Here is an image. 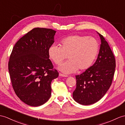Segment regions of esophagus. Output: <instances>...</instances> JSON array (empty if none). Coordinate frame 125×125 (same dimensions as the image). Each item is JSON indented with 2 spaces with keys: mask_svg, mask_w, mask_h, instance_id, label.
<instances>
[{
  "mask_svg": "<svg viewBox=\"0 0 125 125\" xmlns=\"http://www.w3.org/2000/svg\"><path fill=\"white\" fill-rule=\"evenodd\" d=\"M59 75L60 76H62V77H68V75L62 74V73H59Z\"/></svg>",
  "mask_w": 125,
  "mask_h": 125,
  "instance_id": "esophagus-1",
  "label": "esophagus"
}]
</instances>
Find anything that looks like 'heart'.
I'll list each match as a JSON object with an SVG mask.
<instances>
[{"label":"heart","mask_w":125,"mask_h":125,"mask_svg":"<svg viewBox=\"0 0 125 125\" xmlns=\"http://www.w3.org/2000/svg\"><path fill=\"white\" fill-rule=\"evenodd\" d=\"M99 44L92 37L74 34L66 36L60 43V47L51 45L48 55L53 63L59 65L68 56L69 60L60 64L58 69L65 74L85 71L92 65L98 54Z\"/></svg>","instance_id":"1"}]
</instances>
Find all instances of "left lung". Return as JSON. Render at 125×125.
<instances>
[{
    "mask_svg": "<svg viewBox=\"0 0 125 125\" xmlns=\"http://www.w3.org/2000/svg\"><path fill=\"white\" fill-rule=\"evenodd\" d=\"M98 33L101 45L96 62L82 74L76 76V87L73 97L82 105H90L99 101L110 88L115 74V56L104 37Z\"/></svg>",
    "mask_w": 125,
    "mask_h": 125,
    "instance_id": "8db88e82",
    "label": "left lung"
}]
</instances>
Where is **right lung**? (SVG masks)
<instances>
[{"mask_svg":"<svg viewBox=\"0 0 125 125\" xmlns=\"http://www.w3.org/2000/svg\"><path fill=\"white\" fill-rule=\"evenodd\" d=\"M56 32L36 27L13 47L8 62L10 80L17 96L27 105H41L51 96V82L59 75L48 55Z\"/></svg>","mask_w":125,"mask_h":125,"instance_id":"add662e5","label":"right lung"}]
</instances>
